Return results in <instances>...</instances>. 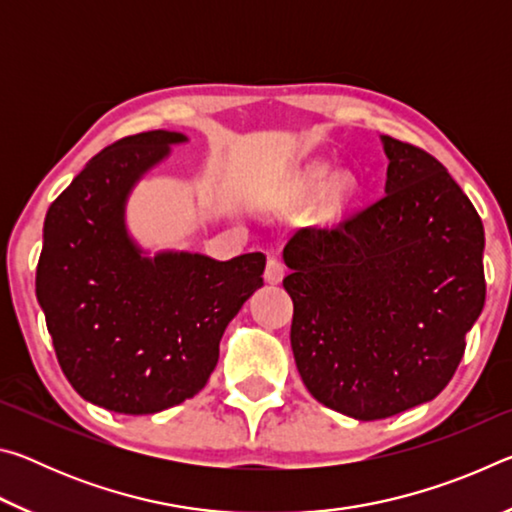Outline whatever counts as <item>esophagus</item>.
Segmentation results:
<instances>
[{"mask_svg":"<svg viewBox=\"0 0 512 512\" xmlns=\"http://www.w3.org/2000/svg\"><path fill=\"white\" fill-rule=\"evenodd\" d=\"M282 277H284V264L280 262V259L268 257L266 271H264V280L268 284H277V282H282Z\"/></svg>","mask_w":512,"mask_h":512,"instance_id":"obj_1","label":"esophagus"}]
</instances>
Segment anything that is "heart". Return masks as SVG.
<instances>
[{
  "label": "heart",
  "mask_w": 512,
  "mask_h": 512,
  "mask_svg": "<svg viewBox=\"0 0 512 512\" xmlns=\"http://www.w3.org/2000/svg\"><path fill=\"white\" fill-rule=\"evenodd\" d=\"M329 171L327 167H323V164H318V167H314V169H309V173H307V187L309 189H323L325 187V183H327V178H329ZM345 189H348V183H345V180H341L339 183V194H343Z\"/></svg>",
  "instance_id": "heart-1"
}]
</instances>
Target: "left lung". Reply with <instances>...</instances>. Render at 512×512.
I'll return each mask as SVG.
<instances>
[{
  "label": "left lung",
  "mask_w": 512,
  "mask_h": 512,
  "mask_svg": "<svg viewBox=\"0 0 512 512\" xmlns=\"http://www.w3.org/2000/svg\"><path fill=\"white\" fill-rule=\"evenodd\" d=\"M386 194L284 246L291 350L307 391L354 420L436 397L485 302L483 223L447 169L384 135Z\"/></svg>",
  "instance_id": "8db88e82"
}]
</instances>
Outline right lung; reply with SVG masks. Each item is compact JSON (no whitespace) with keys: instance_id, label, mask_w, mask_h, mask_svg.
Instances as JSON below:
<instances>
[{"instance_id":"obj_1","label":"right lung","mask_w":512,"mask_h":512,"mask_svg":"<svg viewBox=\"0 0 512 512\" xmlns=\"http://www.w3.org/2000/svg\"><path fill=\"white\" fill-rule=\"evenodd\" d=\"M183 133L124 137L94 155L51 203L36 271L60 368L83 400L146 415L194 397L219 361L225 327L262 287L266 257L144 255L126 201Z\"/></svg>"}]
</instances>
